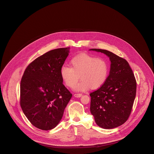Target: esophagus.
Returning a JSON list of instances; mask_svg holds the SVG:
<instances>
[{
	"mask_svg": "<svg viewBox=\"0 0 154 154\" xmlns=\"http://www.w3.org/2000/svg\"><path fill=\"white\" fill-rule=\"evenodd\" d=\"M74 96L75 97H80L81 96H82V94H80V93H75L74 94Z\"/></svg>",
	"mask_w": 154,
	"mask_h": 154,
	"instance_id": "esophagus-1",
	"label": "esophagus"
}]
</instances>
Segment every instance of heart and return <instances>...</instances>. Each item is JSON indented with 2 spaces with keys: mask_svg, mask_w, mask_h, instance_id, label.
I'll return each instance as SVG.
<instances>
[{
  "mask_svg": "<svg viewBox=\"0 0 154 154\" xmlns=\"http://www.w3.org/2000/svg\"><path fill=\"white\" fill-rule=\"evenodd\" d=\"M71 66H62L60 75L63 82L69 88L73 87L79 78L82 80L74 87L77 92H83L90 88L97 89L105 83L109 74V64L102 58L87 54H80L73 57Z\"/></svg>",
  "mask_w": 154,
  "mask_h": 154,
  "instance_id": "obj_1",
  "label": "heart"
}]
</instances>
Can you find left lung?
<instances>
[{"instance_id": "1", "label": "left lung", "mask_w": 154, "mask_h": 154, "mask_svg": "<svg viewBox=\"0 0 154 154\" xmlns=\"http://www.w3.org/2000/svg\"><path fill=\"white\" fill-rule=\"evenodd\" d=\"M90 51L104 54L111 61L105 83L90 94L91 112L98 126L114 128L125 123L131 113L136 93L134 75L128 62L112 52L100 49Z\"/></svg>"}]
</instances>
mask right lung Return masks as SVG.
Wrapping results in <instances>:
<instances>
[{
    "label": "right lung",
    "mask_w": 154,
    "mask_h": 154,
    "mask_svg": "<svg viewBox=\"0 0 154 154\" xmlns=\"http://www.w3.org/2000/svg\"><path fill=\"white\" fill-rule=\"evenodd\" d=\"M69 53V47L45 53L28 65L21 79V107L30 122L39 129L55 128L72 97L60 75Z\"/></svg>",
    "instance_id": "right-lung-1"
}]
</instances>
